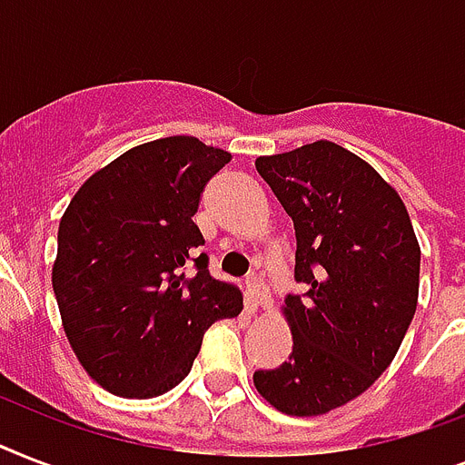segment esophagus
<instances>
[{
    "label": "esophagus",
    "mask_w": 465,
    "mask_h": 465,
    "mask_svg": "<svg viewBox=\"0 0 465 465\" xmlns=\"http://www.w3.org/2000/svg\"><path fill=\"white\" fill-rule=\"evenodd\" d=\"M246 290H248V299H251V304L258 309V306H265L270 302L268 290H265V282H262L258 275H251L246 280Z\"/></svg>",
    "instance_id": "34e87169"
}]
</instances>
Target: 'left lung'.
<instances>
[{
    "label": "left lung",
    "mask_w": 465,
    "mask_h": 465,
    "mask_svg": "<svg viewBox=\"0 0 465 465\" xmlns=\"http://www.w3.org/2000/svg\"><path fill=\"white\" fill-rule=\"evenodd\" d=\"M294 222V280L284 299L290 361L253 383L280 412L309 418L361 396L386 371L418 309L420 246L398 193L335 142L255 159Z\"/></svg>",
    "instance_id": "obj_1"
}]
</instances>
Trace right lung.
Masks as SVG:
<instances>
[{
    "mask_svg": "<svg viewBox=\"0 0 465 465\" xmlns=\"http://www.w3.org/2000/svg\"><path fill=\"white\" fill-rule=\"evenodd\" d=\"M229 159L197 137L147 142L91 175L62 214L53 265L62 325L82 367L115 396L178 386L204 331L243 309L241 292L210 275L193 222Z\"/></svg>",
    "mask_w": 465,
    "mask_h": 465,
    "instance_id": "1",
    "label": "right lung"
}]
</instances>
